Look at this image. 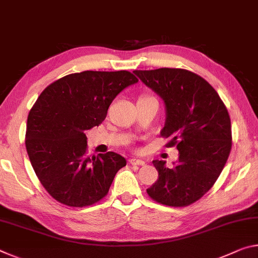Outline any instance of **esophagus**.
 I'll return each mask as SVG.
<instances>
[{"instance_id":"obj_1","label":"esophagus","mask_w":258,"mask_h":258,"mask_svg":"<svg viewBox=\"0 0 258 258\" xmlns=\"http://www.w3.org/2000/svg\"><path fill=\"white\" fill-rule=\"evenodd\" d=\"M131 165H139V166H143L146 164V161H143L142 159H138V158H131L130 160Z\"/></svg>"}]
</instances>
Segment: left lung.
Returning <instances> with one entry per match:
<instances>
[{
  "mask_svg": "<svg viewBox=\"0 0 258 258\" xmlns=\"http://www.w3.org/2000/svg\"><path fill=\"white\" fill-rule=\"evenodd\" d=\"M163 99L166 119L161 137L176 146L173 167L154 160L158 180L147 189L150 198L172 207L187 206L211 189L229 158L232 134L228 109L213 86L197 74L178 68L134 71Z\"/></svg>",
  "mask_w": 258,
  "mask_h": 258,
  "instance_id": "obj_1",
  "label": "left lung"
}]
</instances>
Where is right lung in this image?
<instances>
[{"mask_svg": "<svg viewBox=\"0 0 258 258\" xmlns=\"http://www.w3.org/2000/svg\"><path fill=\"white\" fill-rule=\"evenodd\" d=\"M138 83L132 73L86 71L50 84L30 109L26 149L38 180L56 202L90 206L108 194L126 159L109 151L86 155L85 131L101 124L112 100Z\"/></svg>", "mask_w": 258, "mask_h": 258, "instance_id": "add662e5", "label": "right lung"}]
</instances>
